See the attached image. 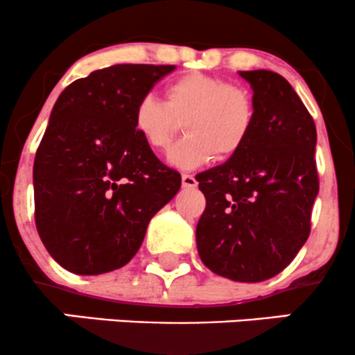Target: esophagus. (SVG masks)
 I'll return each instance as SVG.
<instances>
[{"label": "esophagus", "mask_w": 355, "mask_h": 355, "mask_svg": "<svg viewBox=\"0 0 355 355\" xmlns=\"http://www.w3.org/2000/svg\"><path fill=\"white\" fill-rule=\"evenodd\" d=\"M182 187L184 189H196L197 187V180L193 175L184 173L182 175Z\"/></svg>", "instance_id": "1"}]
</instances>
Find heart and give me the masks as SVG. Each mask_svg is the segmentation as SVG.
Listing matches in <instances>:
<instances>
[{
    "instance_id": "b5f03b06",
    "label": "heart",
    "mask_w": 355,
    "mask_h": 355,
    "mask_svg": "<svg viewBox=\"0 0 355 355\" xmlns=\"http://www.w3.org/2000/svg\"><path fill=\"white\" fill-rule=\"evenodd\" d=\"M185 124L187 134L168 159L182 170L202 166L219 155L240 153L255 125V102L250 92L204 73L175 78L165 88V102L153 95L137 100L132 124L155 151H166Z\"/></svg>"
}]
</instances>
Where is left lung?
<instances>
[{
    "label": "left lung",
    "mask_w": 355,
    "mask_h": 355,
    "mask_svg": "<svg viewBox=\"0 0 355 355\" xmlns=\"http://www.w3.org/2000/svg\"><path fill=\"white\" fill-rule=\"evenodd\" d=\"M253 89L255 125L223 165L197 175L206 211L197 252L214 274L262 282L293 262L306 243L318 196L315 121L274 71H240Z\"/></svg>",
    "instance_id": "8db88e82"
}]
</instances>
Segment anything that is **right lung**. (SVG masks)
<instances>
[{"label":"right lung","instance_id":"1","mask_svg":"<svg viewBox=\"0 0 355 355\" xmlns=\"http://www.w3.org/2000/svg\"><path fill=\"white\" fill-rule=\"evenodd\" d=\"M175 66L115 64L59 95L33 162L35 226L66 270L98 275L136 255L182 178L132 124L137 100Z\"/></svg>","mask_w":355,"mask_h":355}]
</instances>
